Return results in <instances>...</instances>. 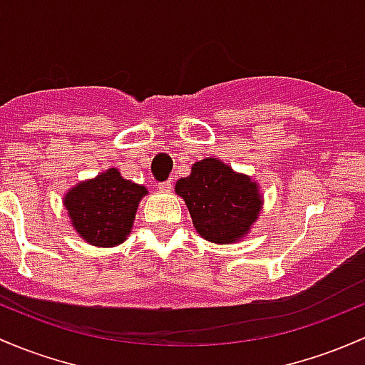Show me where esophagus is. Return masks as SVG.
<instances>
[{
  "mask_svg": "<svg viewBox=\"0 0 365 365\" xmlns=\"http://www.w3.org/2000/svg\"><path fill=\"white\" fill-rule=\"evenodd\" d=\"M171 187H173V182H171V180H166V182L159 183V190H160V192H170Z\"/></svg>",
  "mask_w": 365,
  "mask_h": 365,
  "instance_id": "esophagus-1",
  "label": "esophagus"
}]
</instances>
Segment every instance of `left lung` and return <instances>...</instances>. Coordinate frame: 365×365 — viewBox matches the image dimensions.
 <instances>
[{"instance_id":"left-lung-1","label":"left lung","mask_w":365,"mask_h":365,"mask_svg":"<svg viewBox=\"0 0 365 365\" xmlns=\"http://www.w3.org/2000/svg\"><path fill=\"white\" fill-rule=\"evenodd\" d=\"M176 194L185 201L195 231L212 243H236L247 236L262 208V195L250 176L206 157L180 178Z\"/></svg>"}]
</instances>
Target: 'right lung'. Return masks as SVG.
I'll use <instances>...</instances> for the list:
<instances>
[{
	"label": "right lung",
	"mask_w": 365,
	"mask_h": 365,
	"mask_svg": "<svg viewBox=\"0 0 365 365\" xmlns=\"http://www.w3.org/2000/svg\"><path fill=\"white\" fill-rule=\"evenodd\" d=\"M145 194L143 185L122 178L118 170L110 168L73 187L63 201L75 231L94 247L110 248L129 236Z\"/></svg>",
	"instance_id": "obj_1"
}]
</instances>
